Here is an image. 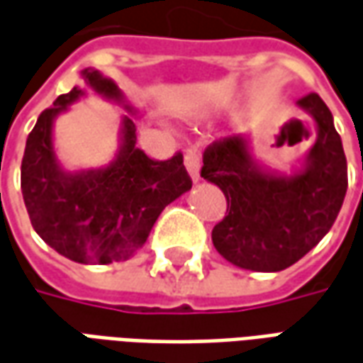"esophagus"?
Returning a JSON list of instances; mask_svg holds the SVG:
<instances>
[{"instance_id": "1", "label": "esophagus", "mask_w": 363, "mask_h": 363, "mask_svg": "<svg viewBox=\"0 0 363 363\" xmlns=\"http://www.w3.org/2000/svg\"><path fill=\"white\" fill-rule=\"evenodd\" d=\"M186 168L191 179H194V184L201 182V158L195 150H187L186 152Z\"/></svg>"}]
</instances>
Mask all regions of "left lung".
<instances>
[{
    "instance_id": "left-lung-1",
    "label": "left lung",
    "mask_w": 363,
    "mask_h": 363,
    "mask_svg": "<svg viewBox=\"0 0 363 363\" xmlns=\"http://www.w3.org/2000/svg\"><path fill=\"white\" fill-rule=\"evenodd\" d=\"M297 107L315 121L317 140L291 174L259 164L246 133L203 154L201 177L220 187L228 215L213 228L223 258L252 272H281L317 246L340 213L348 166L330 109L317 94Z\"/></svg>"
}]
</instances>
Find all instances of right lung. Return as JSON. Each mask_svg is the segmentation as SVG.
Instances as JSON below:
<instances>
[{
  "mask_svg": "<svg viewBox=\"0 0 363 363\" xmlns=\"http://www.w3.org/2000/svg\"><path fill=\"white\" fill-rule=\"evenodd\" d=\"M86 87L58 95L30 130L21 162V191L30 225L50 248L78 264H111L143 248L166 205L191 189L184 156L150 160L136 148L138 115L111 78L82 70ZM123 105L120 148L101 169L66 170L53 148V121L86 89Z\"/></svg>",
  "mask_w": 363,
  "mask_h": 363,
  "instance_id": "add662e5",
  "label": "right lung"
}]
</instances>
